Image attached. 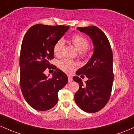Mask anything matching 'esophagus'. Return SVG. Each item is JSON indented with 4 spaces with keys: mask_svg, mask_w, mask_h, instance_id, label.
Returning <instances> with one entry per match:
<instances>
[{
    "mask_svg": "<svg viewBox=\"0 0 134 134\" xmlns=\"http://www.w3.org/2000/svg\"><path fill=\"white\" fill-rule=\"evenodd\" d=\"M68 80H69V83H71L72 81V78L71 76H68Z\"/></svg>",
    "mask_w": 134,
    "mask_h": 134,
    "instance_id": "esophagus-1",
    "label": "esophagus"
}]
</instances>
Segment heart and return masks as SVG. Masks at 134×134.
Segmentation results:
<instances>
[{"label": "heart", "instance_id": "b5f03b06", "mask_svg": "<svg viewBox=\"0 0 134 134\" xmlns=\"http://www.w3.org/2000/svg\"><path fill=\"white\" fill-rule=\"evenodd\" d=\"M71 42L79 51L80 56L84 57L86 56L87 48L89 46V42L85 37L80 35H74L71 37ZM63 47H64V41L63 39H60L54 44V49H53L54 54L56 56L61 55ZM78 67V63L67 59H63L58 62L59 68L66 73H72Z\"/></svg>", "mask_w": 134, "mask_h": 134}]
</instances>
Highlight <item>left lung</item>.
<instances>
[{
  "mask_svg": "<svg viewBox=\"0 0 134 134\" xmlns=\"http://www.w3.org/2000/svg\"><path fill=\"white\" fill-rule=\"evenodd\" d=\"M78 29L91 37L94 49L89 61L76 72V75L87 76L86 83H83L78 76L73 77L80 85L74 100L81 110L94 113L102 109L110 97L114 80L113 54L107 37L100 29L92 26Z\"/></svg>",
  "mask_w": 134,
  "mask_h": 134,
  "instance_id": "8db88e82",
  "label": "left lung"
}]
</instances>
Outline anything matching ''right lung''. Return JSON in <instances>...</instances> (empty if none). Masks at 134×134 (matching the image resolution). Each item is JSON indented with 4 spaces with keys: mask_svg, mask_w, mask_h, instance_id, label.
<instances>
[{
    "mask_svg": "<svg viewBox=\"0 0 134 134\" xmlns=\"http://www.w3.org/2000/svg\"><path fill=\"white\" fill-rule=\"evenodd\" d=\"M69 27L36 24L27 31L22 40L20 56V84L25 99L40 111L51 109L58 102V92L68 82L67 75L49 61L54 58V46ZM55 69L53 78L43 71Z\"/></svg>",
    "mask_w": 134,
    "mask_h": 134,
    "instance_id": "1",
    "label": "right lung"
}]
</instances>
